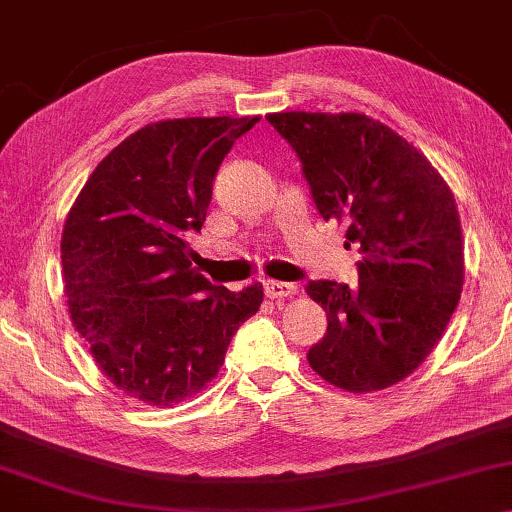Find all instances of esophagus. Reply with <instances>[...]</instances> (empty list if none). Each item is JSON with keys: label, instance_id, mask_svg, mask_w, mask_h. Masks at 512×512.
I'll return each mask as SVG.
<instances>
[{"label": "esophagus", "instance_id": "34e87169", "mask_svg": "<svg viewBox=\"0 0 512 512\" xmlns=\"http://www.w3.org/2000/svg\"><path fill=\"white\" fill-rule=\"evenodd\" d=\"M264 294L269 298H287L298 294V287L294 282H280V280H266L264 282Z\"/></svg>", "mask_w": 512, "mask_h": 512}]
</instances>
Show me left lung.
I'll use <instances>...</instances> for the list:
<instances>
[{
  "mask_svg": "<svg viewBox=\"0 0 512 512\" xmlns=\"http://www.w3.org/2000/svg\"><path fill=\"white\" fill-rule=\"evenodd\" d=\"M303 166L323 221L346 223L358 243V285L310 280L328 314L310 367L346 392H376L408 378L440 342L465 278L456 200L440 173L364 113H269Z\"/></svg>",
  "mask_w": 512,
  "mask_h": 512,
  "instance_id": "obj_1",
  "label": "left lung"
}]
</instances>
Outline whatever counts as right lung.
Returning <instances> with one entry per match:
<instances>
[{
	"label": "right lung",
	"mask_w": 512,
	"mask_h": 512,
	"mask_svg": "<svg viewBox=\"0 0 512 512\" xmlns=\"http://www.w3.org/2000/svg\"><path fill=\"white\" fill-rule=\"evenodd\" d=\"M255 118L139 129L88 177L61 237L70 319L104 376L148 405L198 394L264 300L262 282L212 285L189 262L216 170Z\"/></svg>",
	"instance_id": "add662e5"
}]
</instances>
